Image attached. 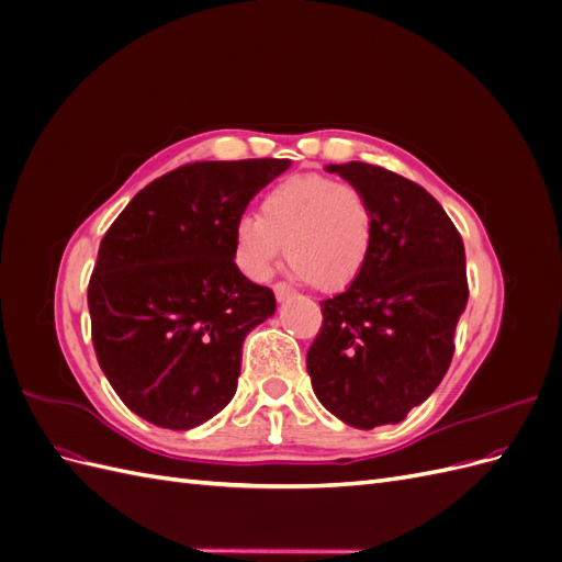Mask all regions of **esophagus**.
<instances>
[{
    "instance_id": "34e87169",
    "label": "esophagus",
    "mask_w": 562,
    "mask_h": 562,
    "mask_svg": "<svg viewBox=\"0 0 562 562\" xmlns=\"http://www.w3.org/2000/svg\"><path fill=\"white\" fill-rule=\"evenodd\" d=\"M274 295H277L279 302H285L288 297L295 295V291L288 283H274Z\"/></svg>"
}]
</instances>
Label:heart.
I'll return each instance as SVG.
<instances>
[{
	"label": "heart",
	"mask_w": 562,
	"mask_h": 562,
	"mask_svg": "<svg viewBox=\"0 0 562 562\" xmlns=\"http://www.w3.org/2000/svg\"><path fill=\"white\" fill-rule=\"evenodd\" d=\"M232 241L236 265L255 281L269 279L285 246L295 279L345 291L370 260L375 211L359 184L295 173L269 187L258 217L236 220Z\"/></svg>",
	"instance_id": "1"
}]
</instances>
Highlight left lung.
I'll return each mask as SVG.
<instances>
[{
    "label": "left lung",
    "mask_w": 562,
    "mask_h": 562,
    "mask_svg": "<svg viewBox=\"0 0 562 562\" xmlns=\"http://www.w3.org/2000/svg\"><path fill=\"white\" fill-rule=\"evenodd\" d=\"M375 211V244L361 277L321 302L307 351L316 398L356 429L396 424L446 378L467 310V255L443 206L382 166L330 164Z\"/></svg>",
    "instance_id": "8db88e82"
}]
</instances>
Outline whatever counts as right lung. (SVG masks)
<instances>
[{
  "mask_svg": "<svg viewBox=\"0 0 562 562\" xmlns=\"http://www.w3.org/2000/svg\"><path fill=\"white\" fill-rule=\"evenodd\" d=\"M291 159L196 161L149 182L100 241L89 281L98 363L128 411L194 429L232 401L246 335L274 293L234 262L232 232Z\"/></svg>",
  "mask_w": 562,
  "mask_h": 562,
  "instance_id": "1",
  "label": "right lung"
}]
</instances>
